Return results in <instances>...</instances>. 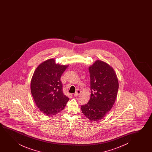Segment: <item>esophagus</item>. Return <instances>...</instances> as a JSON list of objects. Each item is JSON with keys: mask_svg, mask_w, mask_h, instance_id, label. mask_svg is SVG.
Masks as SVG:
<instances>
[{"mask_svg": "<svg viewBox=\"0 0 152 152\" xmlns=\"http://www.w3.org/2000/svg\"><path fill=\"white\" fill-rule=\"evenodd\" d=\"M80 92H81V91H80V90L77 89L76 92H75L74 94V96H79L80 94Z\"/></svg>", "mask_w": 152, "mask_h": 152, "instance_id": "esophagus-1", "label": "esophagus"}]
</instances>
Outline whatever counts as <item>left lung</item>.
Returning a JSON list of instances; mask_svg holds the SVG:
<instances>
[{
  "mask_svg": "<svg viewBox=\"0 0 152 152\" xmlns=\"http://www.w3.org/2000/svg\"><path fill=\"white\" fill-rule=\"evenodd\" d=\"M90 99L81 106V111L90 121L103 118L112 108L117 96L118 80L114 69L102 61H96L89 67Z\"/></svg>",
  "mask_w": 152,
  "mask_h": 152,
  "instance_id": "obj_1",
  "label": "left lung"
}]
</instances>
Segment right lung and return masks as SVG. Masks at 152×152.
Segmentation results:
<instances>
[{
    "instance_id": "1",
    "label": "right lung",
    "mask_w": 152,
    "mask_h": 152,
    "mask_svg": "<svg viewBox=\"0 0 152 152\" xmlns=\"http://www.w3.org/2000/svg\"><path fill=\"white\" fill-rule=\"evenodd\" d=\"M69 65L56 64L53 58L44 61L36 68L31 83L32 96L38 108L52 116L64 109L69 98L63 92L61 77Z\"/></svg>"
}]
</instances>
